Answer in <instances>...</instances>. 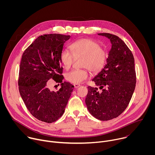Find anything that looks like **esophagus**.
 Segmentation results:
<instances>
[{"mask_svg": "<svg viewBox=\"0 0 155 155\" xmlns=\"http://www.w3.org/2000/svg\"><path fill=\"white\" fill-rule=\"evenodd\" d=\"M74 87H75V88H77V87H80V84H74Z\"/></svg>", "mask_w": 155, "mask_h": 155, "instance_id": "esophagus-1", "label": "esophagus"}]
</instances>
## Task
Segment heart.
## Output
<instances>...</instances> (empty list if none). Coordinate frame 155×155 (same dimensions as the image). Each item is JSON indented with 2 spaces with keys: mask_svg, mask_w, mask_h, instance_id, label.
<instances>
[{
  "mask_svg": "<svg viewBox=\"0 0 155 155\" xmlns=\"http://www.w3.org/2000/svg\"><path fill=\"white\" fill-rule=\"evenodd\" d=\"M72 52L64 50L61 51L60 59L63 68L69 69L74 58L82 57L81 69H74L65 74V79L73 84H80L89 75L88 69L93 73L100 72L106 64L107 53L101 47L100 44L91 38H81L73 42L69 47Z\"/></svg>",
  "mask_w": 155,
  "mask_h": 155,
  "instance_id": "heart-1",
  "label": "heart"
}]
</instances>
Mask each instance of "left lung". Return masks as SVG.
<instances>
[{
    "label": "left lung",
    "instance_id": "8db88e82",
    "mask_svg": "<svg viewBox=\"0 0 155 155\" xmlns=\"http://www.w3.org/2000/svg\"><path fill=\"white\" fill-rule=\"evenodd\" d=\"M98 34L108 38L112 45L104 68L92 80L102 91L87 86L85 103L94 117L108 121L118 117L127 108L135 90L136 74L134 56L125 43L114 34ZM104 87L106 88L102 89Z\"/></svg>",
    "mask_w": 155,
    "mask_h": 155
}]
</instances>
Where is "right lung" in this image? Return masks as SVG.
<instances>
[{
  "label": "right lung",
  "mask_w": 155,
  "mask_h": 155,
  "mask_svg": "<svg viewBox=\"0 0 155 155\" xmlns=\"http://www.w3.org/2000/svg\"><path fill=\"white\" fill-rule=\"evenodd\" d=\"M70 38L59 34L40 35L22 55L19 91L29 112L40 121L51 123L58 120L74 90L70 83H62L63 68L60 59L64 44ZM49 79L61 83L58 91L49 89Z\"/></svg>",
  "instance_id": "1"
}]
</instances>
